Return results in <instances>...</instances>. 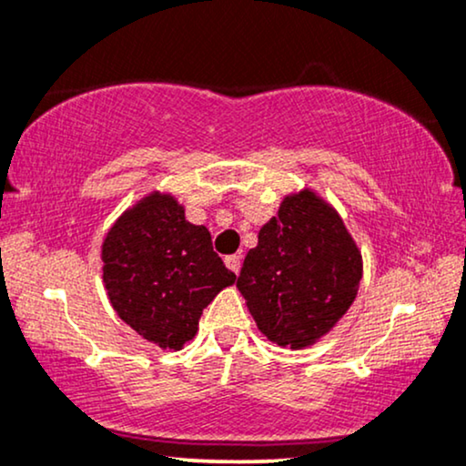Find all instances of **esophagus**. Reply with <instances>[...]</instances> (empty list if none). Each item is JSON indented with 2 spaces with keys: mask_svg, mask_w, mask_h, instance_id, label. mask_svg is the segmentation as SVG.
I'll list each match as a JSON object with an SVG mask.
<instances>
[{
  "mask_svg": "<svg viewBox=\"0 0 466 466\" xmlns=\"http://www.w3.org/2000/svg\"><path fill=\"white\" fill-rule=\"evenodd\" d=\"M226 264H228V268L232 270V273H238L240 264H243V258L234 253V256H228V258H226Z\"/></svg>",
  "mask_w": 466,
  "mask_h": 466,
  "instance_id": "obj_1",
  "label": "esophagus"
}]
</instances>
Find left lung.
<instances>
[{"label": "left lung", "mask_w": 466, "mask_h": 466, "mask_svg": "<svg viewBox=\"0 0 466 466\" xmlns=\"http://www.w3.org/2000/svg\"><path fill=\"white\" fill-rule=\"evenodd\" d=\"M361 281V253L339 215L311 191L286 198L237 279L260 331L303 349L331 331Z\"/></svg>", "instance_id": "8db88e82"}]
</instances>
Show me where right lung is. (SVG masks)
Returning <instances> with one entry per match:
<instances>
[{"label":"right lung","instance_id":"obj_1","mask_svg":"<svg viewBox=\"0 0 466 466\" xmlns=\"http://www.w3.org/2000/svg\"><path fill=\"white\" fill-rule=\"evenodd\" d=\"M103 279L117 316L141 338L178 350L198 331L202 309L237 275L213 251L204 226L185 219L169 196L144 198L109 229Z\"/></svg>","mask_w":466,"mask_h":466}]
</instances>
